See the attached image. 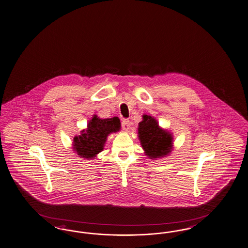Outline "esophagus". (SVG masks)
I'll return each mask as SVG.
<instances>
[{
  "label": "esophagus",
  "instance_id": "34e87169",
  "mask_svg": "<svg viewBox=\"0 0 248 248\" xmlns=\"http://www.w3.org/2000/svg\"><path fill=\"white\" fill-rule=\"evenodd\" d=\"M122 127L124 130L127 131L130 127V121L128 119H124L122 121Z\"/></svg>",
  "mask_w": 248,
  "mask_h": 248
}]
</instances>
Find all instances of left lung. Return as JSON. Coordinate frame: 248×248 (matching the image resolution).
<instances>
[{
	"label": "left lung",
	"instance_id": "1",
	"mask_svg": "<svg viewBox=\"0 0 248 248\" xmlns=\"http://www.w3.org/2000/svg\"><path fill=\"white\" fill-rule=\"evenodd\" d=\"M139 125V140L149 158H161L170 152L171 135L159 128L156 120L149 115H143V121Z\"/></svg>",
	"mask_w": 248,
	"mask_h": 248
}]
</instances>
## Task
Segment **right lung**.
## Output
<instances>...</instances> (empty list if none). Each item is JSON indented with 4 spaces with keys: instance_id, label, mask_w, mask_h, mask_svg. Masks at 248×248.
I'll return each instance as SVG.
<instances>
[{
    "instance_id": "add662e5",
    "label": "right lung",
    "mask_w": 248,
    "mask_h": 248,
    "mask_svg": "<svg viewBox=\"0 0 248 248\" xmlns=\"http://www.w3.org/2000/svg\"><path fill=\"white\" fill-rule=\"evenodd\" d=\"M121 123L118 117L99 119L96 115L89 121L88 129L74 139V149L80 157L94 158L104 147L110 133L119 131Z\"/></svg>"
}]
</instances>
